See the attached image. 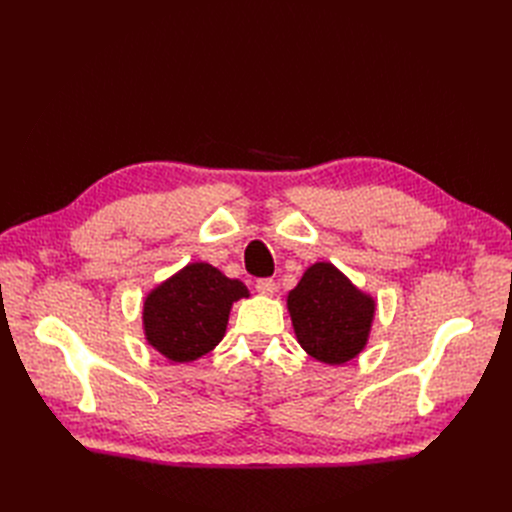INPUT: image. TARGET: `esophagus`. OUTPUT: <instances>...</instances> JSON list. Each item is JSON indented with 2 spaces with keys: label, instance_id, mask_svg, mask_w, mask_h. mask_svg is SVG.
I'll return each instance as SVG.
<instances>
[{
  "label": "esophagus",
  "instance_id": "obj_1",
  "mask_svg": "<svg viewBox=\"0 0 512 512\" xmlns=\"http://www.w3.org/2000/svg\"><path fill=\"white\" fill-rule=\"evenodd\" d=\"M256 290L260 294H265V297H271V294H275V290H277V284L273 280H269V277H265V280H256Z\"/></svg>",
  "mask_w": 512,
  "mask_h": 512
}]
</instances>
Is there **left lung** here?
I'll return each mask as SVG.
<instances>
[{
	"instance_id": "1",
	"label": "left lung",
	"mask_w": 512,
	"mask_h": 512,
	"mask_svg": "<svg viewBox=\"0 0 512 512\" xmlns=\"http://www.w3.org/2000/svg\"><path fill=\"white\" fill-rule=\"evenodd\" d=\"M288 312L297 342L309 356L344 365L365 348L376 301L331 262H316L288 292Z\"/></svg>"
}]
</instances>
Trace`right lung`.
<instances>
[{
    "label": "right lung",
    "instance_id": "right-lung-1",
    "mask_svg": "<svg viewBox=\"0 0 512 512\" xmlns=\"http://www.w3.org/2000/svg\"><path fill=\"white\" fill-rule=\"evenodd\" d=\"M243 297H250L243 282L230 280L209 262H192L147 294V344L173 363L196 361L222 342L230 307Z\"/></svg>",
    "mask_w": 512,
    "mask_h": 512
}]
</instances>
